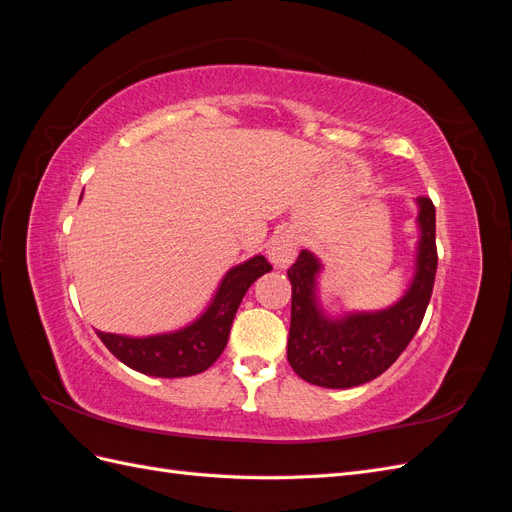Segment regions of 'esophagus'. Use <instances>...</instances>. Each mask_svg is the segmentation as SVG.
I'll return each instance as SVG.
<instances>
[{"mask_svg": "<svg viewBox=\"0 0 512 512\" xmlns=\"http://www.w3.org/2000/svg\"><path fill=\"white\" fill-rule=\"evenodd\" d=\"M297 245H299V241L292 235V232H282V235L271 239V243L267 247V254H269V260L273 262V267L286 269L290 262L297 258Z\"/></svg>", "mask_w": 512, "mask_h": 512, "instance_id": "esophagus-1", "label": "esophagus"}]
</instances>
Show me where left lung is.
<instances>
[{"mask_svg":"<svg viewBox=\"0 0 512 512\" xmlns=\"http://www.w3.org/2000/svg\"><path fill=\"white\" fill-rule=\"evenodd\" d=\"M414 203L418 209L414 273L406 292L389 307L371 312L350 309L331 316L320 303L318 277L324 269L320 258L301 250L288 269L292 284L288 363L305 382L324 389H352L384 374L412 342L438 269L436 207L427 196H418Z\"/></svg>","mask_w":512,"mask_h":512,"instance_id":"8db88e82","label":"left lung"}]
</instances>
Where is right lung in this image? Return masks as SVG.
Segmentation results:
<instances>
[{
  "instance_id": "1",
  "label": "right lung",
  "mask_w": 512,
  "mask_h": 512,
  "mask_svg": "<svg viewBox=\"0 0 512 512\" xmlns=\"http://www.w3.org/2000/svg\"><path fill=\"white\" fill-rule=\"evenodd\" d=\"M273 267L262 254L226 271L213 299L196 320L177 331L156 335H119L96 331L102 344L134 371L153 378H185L209 369L228 344L241 299L260 275Z\"/></svg>"
}]
</instances>
